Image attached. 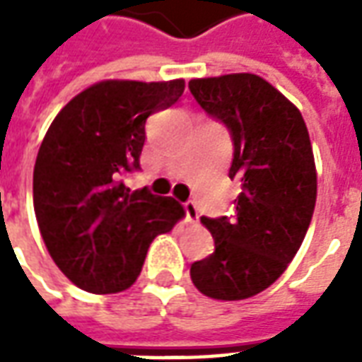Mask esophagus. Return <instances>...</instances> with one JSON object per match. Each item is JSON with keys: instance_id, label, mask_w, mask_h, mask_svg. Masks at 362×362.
Masks as SVG:
<instances>
[{"instance_id": "esophagus-1", "label": "esophagus", "mask_w": 362, "mask_h": 362, "mask_svg": "<svg viewBox=\"0 0 362 362\" xmlns=\"http://www.w3.org/2000/svg\"><path fill=\"white\" fill-rule=\"evenodd\" d=\"M184 211H186V219H188L189 223H196V221L199 219V211H197V205L194 204V202H186V204H184Z\"/></svg>"}]
</instances>
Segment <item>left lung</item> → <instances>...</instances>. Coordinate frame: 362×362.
<instances>
[{
    "mask_svg": "<svg viewBox=\"0 0 362 362\" xmlns=\"http://www.w3.org/2000/svg\"><path fill=\"white\" fill-rule=\"evenodd\" d=\"M189 93L233 139L230 178L243 182L235 217H202L215 252L192 281L217 300H243L279 279L310 227L316 166L303 114L254 74L192 79Z\"/></svg>",
    "mask_w": 362,
    "mask_h": 362,
    "instance_id": "left-lung-1",
    "label": "left lung"
}]
</instances>
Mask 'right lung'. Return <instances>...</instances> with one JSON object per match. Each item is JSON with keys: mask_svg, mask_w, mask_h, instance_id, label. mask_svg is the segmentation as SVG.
<instances>
[{"mask_svg": "<svg viewBox=\"0 0 362 362\" xmlns=\"http://www.w3.org/2000/svg\"><path fill=\"white\" fill-rule=\"evenodd\" d=\"M184 79L100 81L54 118L36 157L33 202L40 235L67 279L96 295L132 287L153 238L184 217L174 197L129 192L145 122L173 106Z\"/></svg>", "mask_w": 362, "mask_h": 362, "instance_id": "add662e5", "label": "right lung"}]
</instances>
